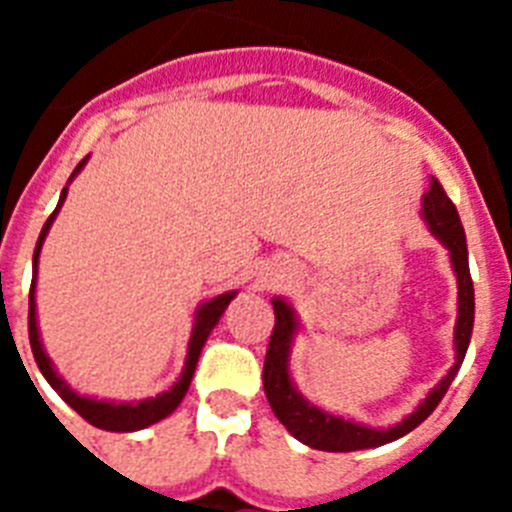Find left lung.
Masks as SVG:
<instances>
[{"mask_svg": "<svg viewBox=\"0 0 512 512\" xmlns=\"http://www.w3.org/2000/svg\"><path fill=\"white\" fill-rule=\"evenodd\" d=\"M420 215L428 223V230L433 233L438 243L449 251L451 269H454L456 287H459V297H456V325H454V366L449 374L433 387L425 400L410 415L400 420V423L390 425V428H372L359 420L343 418V415H333L328 410L312 405L302 392L297 390L292 382V372H289V356H292V343L300 333V318H297L295 307L289 305L282 297H274V330H271V341L266 348L264 361V392L269 400L271 410L279 418V423L287 428L297 441H302L310 449L318 451H361V449H377L384 443L397 441L413 428H418L433 410L438 408V402L443 400L449 384L454 382L456 372H459L461 361L467 356L469 341H472L474 328V287L472 277H469V253H467V235L461 228L459 212H456L454 202L446 197L438 179H431V187L423 194V207Z\"/></svg>", "mask_w": 512, "mask_h": 512, "instance_id": "left-lung-1", "label": "left lung"}]
</instances>
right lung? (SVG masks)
<instances>
[{
	"instance_id": "right-lung-1",
	"label": "right lung",
	"mask_w": 512,
	"mask_h": 512,
	"mask_svg": "<svg viewBox=\"0 0 512 512\" xmlns=\"http://www.w3.org/2000/svg\"><path fill=\"white\" fill-rule=\"evenodd\" d=\"M87 158H81L79 166H76L74 174H71L69 184L74 182L76 174L84 169ZM69 184L63 187L53 215L45 220L43 230H40L38 246H35V253H33V284H30V310H27V333H30V348H33L35 364H38V369H40V374L45 377V382L51 384L53 390L63 397V402H69L71 408H74L81 418L87 420V423L97 425V428H102V431H115V433L140 431V428H148V425L158 423V420L169 418V415L179 408V402L184 400V395H187V390H189V384H192L194 369H197V359H200L202 346H205L207 336L212 333V328L217 325V320L223 318L225 307L230 305V300H233L238 292H235V289H230V292H223V295H217V297H212V300L202 302V305L194 310V325H192V336H189V343H187V359H184V369H182V374H179V379L171 384L169 390L158 392L156 397H146V400H133V402L97 400V397L81 395V392L71 390V384L56 372V366H53L51 356L45 354L43 341H40V330H38V312H35V287H38L40 248H43L45 235H48V230H51L58 210H61L63 202H66Z\"/></svg>"
}]
</instances>
